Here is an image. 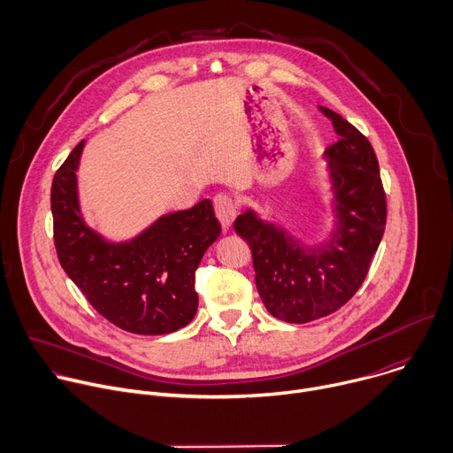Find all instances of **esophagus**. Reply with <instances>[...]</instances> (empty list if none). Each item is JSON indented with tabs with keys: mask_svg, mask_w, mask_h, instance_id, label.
Listing matches in <instances>:
<instances>
[{
	"mask_svg": "<svg viewBox=\"0 0 453 453\" xmlns=\"http://www.w3.org/2000/svg\"><path fill=\"white\" fill-rule=\"evenodd\" d=\"M213 206H215V213L217 219L222 224V229H229L234 217H236V204L229 196H224V193H219V196L213 199Z\"/></svg>",
	"mask_w": 453,
	"mask_h": 453,
	"instance_id": "obj_1",
	"label": "esophagus"
}]
</instances>
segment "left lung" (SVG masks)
<instances>
[{"label":"left lung","instance_id":"obj_1","mask_svg":"<svg viewBox=\"0 0 453 453\" xmlns=\"http://www.w3.org/2000/svg\"><path fill=\"white\" fill-rule=\"evenodd\" d=\"M341 140L325 150L332 229L306 242L247 208L234 231L250 245L256 288L271 315L304 325L344 306L364 283L385 229V193L367 138L320 107Z\"/></svg>","mask_w":453,"mask_h":453}]
</instances>
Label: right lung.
Returning a JSON list of instances; mask_svg holds the SVG:
<instances>
[{"mask_svg": "<svg viewBox=\"0 0 453 453\" xmlns=\"http://www.w3.org/2000/svg\"><path fill=\"white\" fill-rule=\"evenodd\" d=\"M82 140L51 182L53 236L58 262L93 308L118 328L165 335L196 317V271L220 236L211 201L157 217L138 234L112 240L82 211L79 166Z\"/></svg>", "mask_w": 453, "mask_h": 453, "instance_id": "right-lung-1", "label": "right lung"}]
</instances>
